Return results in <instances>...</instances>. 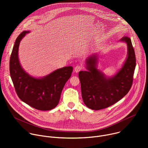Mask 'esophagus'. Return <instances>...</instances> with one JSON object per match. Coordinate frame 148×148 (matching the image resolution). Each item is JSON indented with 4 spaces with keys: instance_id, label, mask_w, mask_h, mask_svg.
<instances>
[{
    "instance_id": "obj_1",
    "label": "esophagus",
    "mask_w": 148,
    "mask_h": 148,
    "mask_svg": "<svg viewBox=\"0 0 148 148\" xmlns=\"http://www.w3.org/2000/svg\"><path fill=\"white\" fill-rule=\"evenodd\" d=\"M82 69V67L81 66H79V65H77L74 68V71L75 73H78L79 71H81Z\"/></svg>"
}]
</instances>
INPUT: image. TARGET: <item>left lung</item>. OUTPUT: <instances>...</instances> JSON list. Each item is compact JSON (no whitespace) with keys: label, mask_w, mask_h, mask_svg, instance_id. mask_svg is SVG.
<instances>
[{"label":"left lung","mask_w":148,"mask_h":148,"mask_svg":"<svg viewBox=\"0 0 148 148\" xmlns=\"http://www.w3.org/2000/svg\"><path fill=\"white\" fill-rule=\"evenodd\" d=\"M120 40L127 44L128 57L114 77H105L97 69L96 54L86 61L88 71L78 73L84 103L91 110H99L111 106L127 94L132 87L136 66L135 51L130 37L124 36Z\"/></svg>","instance_id":"1"}]
</instances>
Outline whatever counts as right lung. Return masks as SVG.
<instances>
[{
  "mask_svg": "<svg viewBox=\"0 0 148 148\" xmlns=\"http://www.w3.org/2000/svg\"><path fill=\"white\" fill-rule=\"evenodd\" d=\"M29 31H24L17 37L10 58V74L18 98L30 107L41 111H48L58 105L61 93L73 68L65 67L55 70L47 76L34 78L24 71L18 57L20 42Z\"/></svg>",
  "mask_w": 148,
  "mask_h": 148,
  "instance_id": "obj_1",
  "label": "right lung"
}]
</instances>
